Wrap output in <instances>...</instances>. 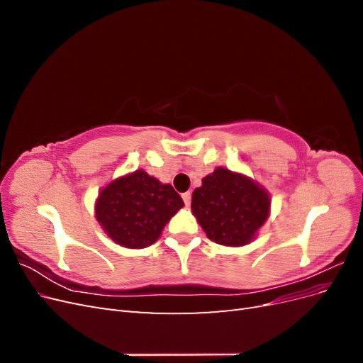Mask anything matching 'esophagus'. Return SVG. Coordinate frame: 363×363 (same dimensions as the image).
<instances>
[{
  "label": "esophagus",
  "instance_id": "34e87169",
  "mask_svg": "<svg viewBox=\"0 0 363 363\" xmlns=\"http://www.w3.org/2000/svg\"><path fill=\"white\" fill-rule=\"evenodd\" d=\"M182 199H183V201H184L186 206H189V204H191V192H184V194L182 195Z\"/></svg>",
  "mask_w": 363,
  "mask_h": 363
}]
</instances>
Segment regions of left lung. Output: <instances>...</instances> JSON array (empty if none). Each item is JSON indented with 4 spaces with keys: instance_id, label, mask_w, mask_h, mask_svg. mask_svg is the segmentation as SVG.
I'll use <instances>...</instances> for the list:
<instances>
[{
    "instance_id": "8db88e82",
    "label": "left lung",
    "mask_w": 363,
    "mask_h": 363,
    "mask_svg": "<svg viewBox=\"0 0 363 363\" xmlns=\"http://www.w3.org/2000/svg\"><path fill=\"white\" fill-rule=\"evenodd\" d=\"M269 194L247 175L216 168L192 194V213L207 238L242 247L256 238L269 215Z\"/></svg>"
}]
</instances>
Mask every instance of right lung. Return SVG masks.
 Returning a JSON list of instances; mask_svg holds the SVG:
<instances>
[{
  "label": "right lung",
  "mask_w": 363,
  "mask_h": 363,
  "mask_svg": "<svg viewBox=\"0 0 363 363\" xmlns=\"http://www.w3.org/2000/svg\"><path fill=\"white\" fill-rule=\"evenodd\" d=\"M183 206L182 196L171 184L138 169L101 189L95 218L116 244L145 248L156 242L163 227Z\"/></svg>",
  "instance_id": "add662e5"
}]
</instances>
